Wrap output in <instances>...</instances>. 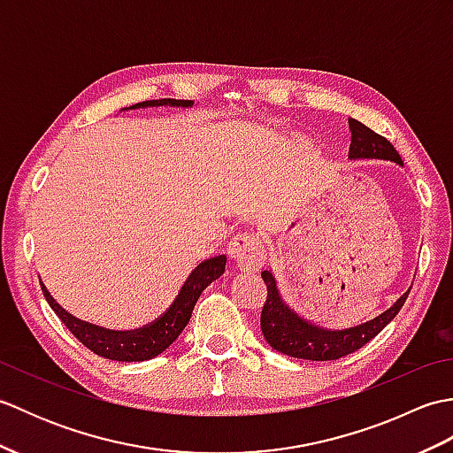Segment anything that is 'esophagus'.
Wrapping results in <instances>:
<instances>
[{
  "mask_svg": "<svg viewBox=\"0 0 453 453\" xmlns=\"http://www.w3.org/2000/svg\"><path fill=\"white\" fill-rule=\"evenodd\" d=\"M229 255L243 271H257L266 261V247L255 234H237L229 243Z\"/></svg>",
  "mask_w": 453,
  "mask_h": 453,
  "instance_id": "obj_1",
  "label": "esophagus"
}]
</instances>
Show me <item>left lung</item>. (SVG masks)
<instances>
[{"mask_svg": "<svg viewBox=\"0 0 453 453\" xmlns=\"http://www.w3.org/2000/svg\"><path fill=\"white\" fill-rule=\"evenodd\" d=\"M349 124L352 132L350 159H389L403 165L399 151L391 146L388 138L380 136L354 119H350ZM261 276L266 284V302L261 313V331L266 342L278 352L303 360H336L362 349L365 342H370L375 334L383 331V326L393 321L411 292L407 290L395 305L368 323L346 331H325L288 310L276 290L274 276L271 273L265 271Z\"/></svg>", "mask_w": 453, "mask_h": 453, "instance_id": "1", "label": "left lung"}]
</instances>
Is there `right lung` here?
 Masks as SVG:
<instances>
[{"mask_svg":"<svg viewBox=\"0 0 453 453\" xmlns=\"http://www.w3.org/2000/svg\"><path fill=\"white\" fill-rule=\"evenodd\" d=\"M161 104H171V107H190L192 101H179V99H153V101H142L132 104L130 109H142V107H161ZM226 255L211 257L208 261L200 263L195 271L182 284L175 302L171 303L169 310L159 315L156 321L140 326L136 331H109L101 329L97 325L85 323L75 319L73 315L62 310L60 305L54 302V297L48 294L46 286L41 282L42 294L46 302L50 303L54 313L60 317L62 323L67 326L75 339H78L85 349L103 356V358L117 360V362H143L150 358H156L157 354L175 342L177 336L185 329L190 321L192 310L198 302L200 294L206 290V286L224 274L226 271Z\"/></svg>","mask_w":453,"mask_h":453,"instance_id":"obj_1","label":"right lung"}]
</instances>
